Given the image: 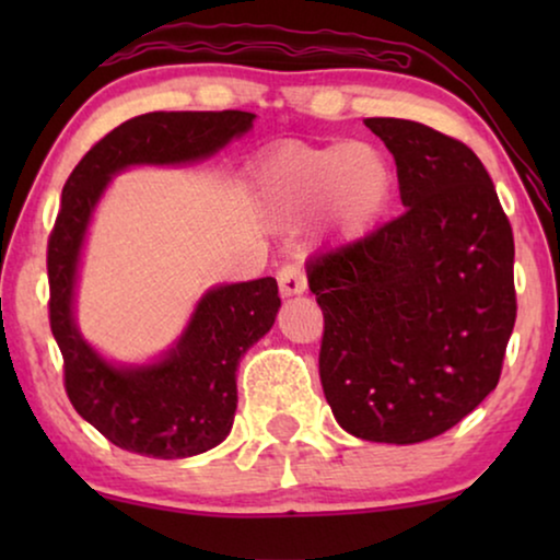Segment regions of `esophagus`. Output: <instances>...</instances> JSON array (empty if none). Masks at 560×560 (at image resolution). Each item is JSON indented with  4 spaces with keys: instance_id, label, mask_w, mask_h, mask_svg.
<instances>
[{
    "instance_id": "34e87169",
    "label": "esophagus",
    "mask_w": 560,
    "mask_h": 560,
    "mask_svg": "<svg viewBox=\"0 0 560 560\" xmlns=\"http://www.w3.org/2000/svg\"><path fill=\"white\" fill-rule=\"evenodd\" d=\"M278 285L282 295H301L308 288V280H305V272L298 265H285L278 270Z\"/></svg>"
}]
</instances>
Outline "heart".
Segmentation results:
<instances>
[{
	"label": "heart",
	"instance_id": "heart-1",
	"mask_svg": "<svg viewBox=\"0 0 560 560\" xmlns=\"http://www.w3.org/2000/svg\"><path fill=\"white\" fill-rule=\"evenodd\" d=\"M257 190L275 219L293 221L318 206L339 232L357 236L385 217L397 190V167L372 142H288L257 167Z\"/></svg>",
	"mask_w": 560,
	"mask_h": 560
}]
</instances>
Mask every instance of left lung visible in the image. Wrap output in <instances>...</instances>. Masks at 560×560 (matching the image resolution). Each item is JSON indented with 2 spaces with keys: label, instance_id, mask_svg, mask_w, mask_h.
I'll use <instances>...</instances> for the list:
<instances>
[{
  "label": "left lung",
  "instance_id": "1",
  "mask_svg": "<svg viewBox=\"0 0 560 560\" xmlns=\"http://www.w3.org/2000/svg\"><path fill=\"white\" fill-rule=\"evenodd\" d=\"M364 125L393 152L405 211L308 267L324 311L320 385L357 439L420 443L500 382L517 318L515 240L462 140L410 119Z\"/></svg>",
  "mask_w": 560,
  "mask_h": 560
}]
</instances>
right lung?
Here are the masks:
<instances>
[{"label": "right lung", "mask_w": 560, "mask_h": 560, "mask_svg": "<svg viewBox=\"0 0 560 560\" xmlns=\"http://www.w3.org/2000/svg\"><path fill=\"white\" fill-rule=\"evenodd\" d=\"M252 112H150L114 127L68 175L48 240V316L63 354L75 412L114 446L152 458L203 454L226 439L236 410V364L280 308L278 282L259 278L211 290L178 347L137 370L106 364L73 324V285L83 234L106 183L137 163H194L252 127Z\"/></svg>", "instance_id": "obj_1"}]
</instances>
